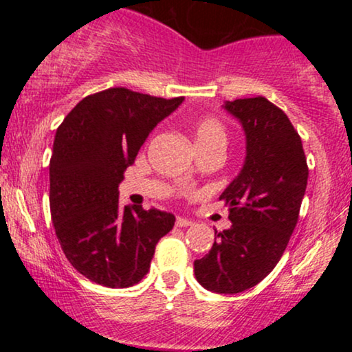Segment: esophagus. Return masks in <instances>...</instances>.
I'll return each instance as SVG.
<instances>
[{"label":"esophagus","instance_id":"34e87169","mask_svg":"<svg viewBox=\"0 0 352 352\" xmlns=\"http://www.w3.org/2000/svg\"><path fill=\"white\" fill-rule=\"evenodd\" d=\"M175 223H177V227L182 228V227H192L193 221L192 220H187V218H184V217H179V218H177Z\"/></svg>","mask_w":352,"mask_h":352}]
</instances>
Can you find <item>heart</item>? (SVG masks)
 Here are the masks:
<instances>
[{
	"instance_id": "heart-1",
	"label": "heart",
	"mask_w": 352,
	"mask_h": 352,
	"mask_svg": "<svg viewBox=\"0 0 352 352\" xmlns=\"http://www.w3.org/2000/svg\"><path fill=\"white\" fill-rule=\"evenodd\" d=\"M212 140L225 142V129L215 117H205L195 127V142H212Z\"/></svg>"
}]
</instances>
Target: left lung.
<instances>
[{"label":"left lung","mask_w":352,"mask_h":352,"mask_svg":"<svg viewBox=\"0 0 352 352\" xmlns=\"http://www.w3.org/2000/svg\"><path fill=\"white\" fill-rule=\"evenodd\" d=\"M223 109L245 132V162L220 195L232 227L215 232L212 250L195 260L193 272L208 292L235 294L258 285L285 253L308 185V165L288 116L268 99L227 100Z\"/></svg>","instance_id":"obj_1"}]
</instances>
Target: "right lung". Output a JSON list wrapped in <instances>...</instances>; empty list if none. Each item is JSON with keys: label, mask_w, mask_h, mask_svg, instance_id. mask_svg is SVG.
Instances as JSON below:
<instances>
[{"label": "right lung", "mask_w": 352, "mask_h": 352, "mask_svg": "<svg viewBox=\"0 0 352 352\" xmlns=\"http://www.w3.org/2000/svg\"><path fill=\"white\" fill-rule=\"evenodd\" d=\"M112 87L84 98L56 131L50 205L64 254L87 280L129 288L151 268L175 217L119 207V184L148 134L184 102Z\"/></svg>", "instance_id": "obj_1"}]
</instances>
